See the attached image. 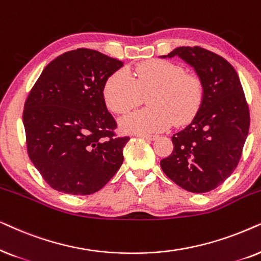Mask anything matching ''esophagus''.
I'll return each instance as SVG.
<instances>
[{"mask_svg":"<svg viewBox=\"0 0 261 261\" xmlns=\"http://www.w3.org/2000/svg\"><path fill=\"white\" fill-rule=\"evenodd\" d=\"M137 137L145 138V140H149V141H154V140H156V138H158L159 136H158V135H151V134H149V135H137Z\"/></svg>","mask_w":261,"mask_h":261,"instance_id":"esophagus-1","label":"esophagus"}]
</instances>
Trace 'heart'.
<instances>
[{
	"label": "heart",
	"mask_w": 261,
	"mask_h": 261,
	"mask_svg": "<svg viewBox=\"0 0 261 261\" xmlns=\"http://www.w3.org/2000/svg\"><path fill=\"white\" fill-rule=\"evenodd\" d=\"M147 94L148 109L135 111L119 120L124 133L149 135L167 130L173 123H187L199 110L203 86L197 76L185 74L179 65L151 61L140 64L131 74L116 71L103 87L107 107L118 114L134 109Z\"/></svg>",
	"instance_id": "heart-1"
}]
</instances>
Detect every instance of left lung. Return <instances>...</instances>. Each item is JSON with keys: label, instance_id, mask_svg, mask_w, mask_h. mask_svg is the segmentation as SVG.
<instances>
[{"label": "left lung", "instance_id": "8db88e82", "mask_svg": "<svg viewBox=\"0 0 261 261\" xmlns=\"http://www.w3.org/2000/svg\"><path fill=\"white\" fill-rule=\"evenodd\" d=\"M179 57L203 86V100L192 121L175 135L162 171L184 190L204 193L231 175L249 130V111L238 72L223 57L199 46L176 47L161 58Z\"/></svg>", "mask_w": 261, "mask_h": 261}]
</instances>
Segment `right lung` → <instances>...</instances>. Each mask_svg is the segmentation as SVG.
<instances>
[{
	"label": "right lung",
	"instance_id": "1",
	"mask_svg": "<svg viewBox=\"0 0 261 261\" xmlns=\"http://www.w3.org/2000/svg\"><path fill=\"white\" fill-rule=\"evenodd\" d=\"M123 62L89 48L58 56L44 68L22 114L27 151L45 181L87 196L120 168L130 137H117L103 87Z\"/></svg>",
	"mask_w": 261,
	"mask_h": 261
}]
</instances>
